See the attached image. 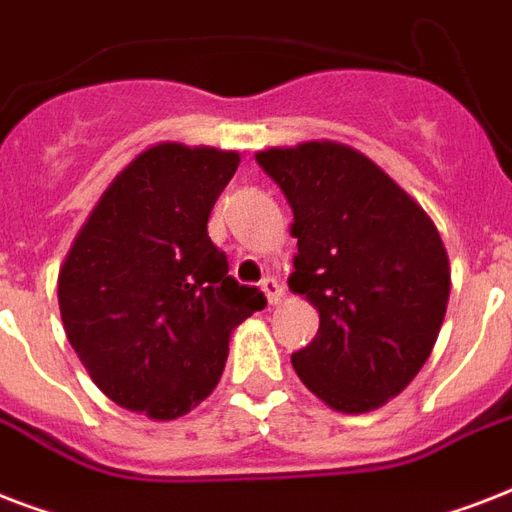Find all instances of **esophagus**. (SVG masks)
<instances>
[{
	"mask_svg": "<svg viewBox=\"0 0 512 512\" xmlns=\"http://www.w3.org/2000/svg\"><path fill=\"white\" fill-rule=\"evenodd\" d=\"M260 289L265 292V297H268V303H279L281 300V284L273 276H265L263 281H260Z\"/></svg>",
	"mask_w": 512,
	"mask_h": 512,
	"instance_id": "34e87169",
	"label": "esophagus"
}]
</instances>
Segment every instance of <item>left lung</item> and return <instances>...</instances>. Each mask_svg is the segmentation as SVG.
<instances>
[{"mask_svg": "<svg viewBox=\"0 0 512 512\" xmlns=\"http://www.w3.org/2000/svg\"><path fill=\"white\" fill-rule=\"evenodd\" d=\"M257 164L295 215L289 289L319 311L316 337L292 353L297 377L337 412L377 409L436 345L449 303L444 241L425 209L353 148H271Z\"/></svg>", "mask_w": 512, "mask_h": 512, "instance_id": "obj_1", "label": "left lung"}]
</instances>
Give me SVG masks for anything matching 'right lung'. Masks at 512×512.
<instances>
[{"mask_svg":"<svg viewBox=\"0 0 512 512\" xmlns=\"http://www.w3.org/2000/svg\"><path fill=\"white\" fill-rule=\"evenodd\" d=\"M239 154L148 148L108 185L58 276L68 342L111 401L175 420L215 390L231 329L265 308L207 233Z\"/></svg>","mask_w":512,"mask_h":512,"instance_id":"1","label":"right lung"}]
</instances>
